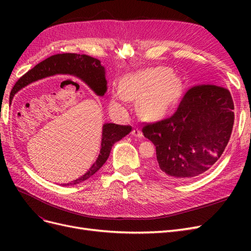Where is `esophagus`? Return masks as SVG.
Wrapping results in <instances>:
<instances>
[{"label":"esophagus","instance_id":"esophagus-1","mask_svg":"<svg viewBox=\"0 0 251 251\" xmlns=\"http://www.w3.org/2000/svg\"><path fill=\"white\" fill-rule=\"evenodd\" d=\"M133 136H135V137H138V138H141L142 137V132L139 130V128H137V127H135L134 130L132 131V133H131Z\"/></svg>","mask_w":251,"mask_h":251}]
</instances>
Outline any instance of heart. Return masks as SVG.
I'll return each instance as SVG.
<instances>
[{"label":"heart","mask_w":251,"mask_h":251,"mask_svg":"<svg viewBox=\"0 0 251 251\" xmlns=\"http://www.w3.org/2000/svg\"><path fill=\"white\" fill-rule=\"evenodd\" d=\"M183 83L169 68H153L130 75L121 87L114 90L112 108L125 112L127 100H137V111L142 118L155 119L168 112L182 95Z\"/></svg>","instance_id":"1"}]
</instances>
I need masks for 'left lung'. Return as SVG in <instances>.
I'll return each instance as SVG.
<instances>
[{
  "label": "left lung",
  "mask_w": 251,
  "mask_h": 251,
  "mask_svg": "<svg viewBox=\"0 0 251 251\" xmlns=\"http://www.w3.org/2000/svg\"><path fill=\"white\" fill-rule=\"evenodd\" d=\"M233 109L226 88L199 85L188 89L171 117L142 127L144 137L156 147L154 169L175 181L191 180L209 171L230 139Z\"/></svg>",
  "instance_id": "1"
}]
</instances>
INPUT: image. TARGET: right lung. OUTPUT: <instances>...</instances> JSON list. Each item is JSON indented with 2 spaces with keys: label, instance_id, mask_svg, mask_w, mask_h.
<instances>
[{
  "label": "right lung",
  "instance_id": "right-lung-1",
  "mask_svg": "<svg viewBox=\"0 0 251 251\" xmlns=\"http://www.w3.org/2000/svg\"><path fill=\"white\" fill-rule=\"evenodd\" d=\"M55 73L74 75L92 89L96 95L103 96L107 92V80L104 76V68L101 66L100 60L91 57L86 54H76V53H63V54H55L46 58L40 64H37L31 70L17 81L13 89L11 90L9 100L18 91L25 86L29 85L35 80L42 79L44 77L50 76ZM132 131L131 126H120L115 124H104L102 126V137L101 148L97 160L91 166L89 171L82 175L78 179L72 181L71 183L66 185L77 184L80 182L89 179L91 176L100 170L109 158L113 144L123 139L125 136Z\"/></svg>",
  "mask_w": 251,
  "mask_h": 251
}]
</instances>
